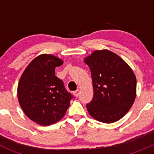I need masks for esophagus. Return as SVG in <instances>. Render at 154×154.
<instances>
[{
    "mask_svg": "<svg viewBox=\"0 0 154 154\" xmlns=\"http://www.w3.org/2000/svg\"><path fill=\"white\" fill-rule=\"evenodd\" d=\"M73 94H74V96H75V97H78L79 95L80 94V90L79 89H77V90H75L74 92H73Z\"/></svg>",
    "mask_w": 154,
    "mask_h": 154,
    "instance_id": "34e87169",
    "label": "esophagus"
}]
</instances>
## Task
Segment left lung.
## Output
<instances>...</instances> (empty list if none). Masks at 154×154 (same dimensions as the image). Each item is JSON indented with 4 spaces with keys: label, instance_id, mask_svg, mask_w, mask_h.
<instances>
[{
    "label": "left lung",
    "instance_id": "obj_1",
    "mask_svg": "<svg viewBox=\"0 0 154 154\" xmlns=\"http://www.w3.org/2000/svg\"><path fill=\"white\" fill-rule=\"evenodd\" d=\"M91 71L93 99L86 105L96 120L112 123L123 118L137 96V79L130 66L109 50H96L84 58Z\"/></svg>",
    "mask_w": 154,
    "mask_h": 154
}]
</instances>
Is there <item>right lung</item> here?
<instances>
[{"instance_id":"right-lung-1","label":"right lung","mask_w":154,"mask_h":154,"mask_svg":"<svg viewBox=\"0 0 154 154\" xmlns=\"http://www.w3.org/2000/svg\"><path fill=\"white\" fill-rule=\"evenodd\" d=\"M62 64L63 61L55 55L42 54L28 64L19 80V104L37 124L45 126L57 123L69 107L72 96L55 75V67Z\"/></svg>"}]
</instances>
